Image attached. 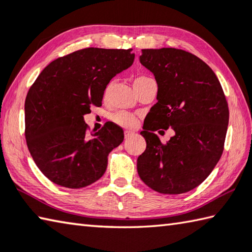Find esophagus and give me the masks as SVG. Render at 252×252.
<instances>
[{
	"instance_id": "obj_1",
	"label": "esophagus",
	"mask_w": 252,
	"mask_h": 252,
	"mask_svg": "<svg viewBox=\"0 0 252 252\" xmlns=\"http://www.w3.org/2000/svg\"><path fill=\"white\" fill-rule=\"evenodd\" d=\"M133 135H134V132H132V131H126L125 132L126 139H129V138H131V136H133Z\"/></svg>"
}]
</instances>
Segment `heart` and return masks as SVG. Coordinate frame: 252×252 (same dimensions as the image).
<instances>
[{
    "mask_svg": "<svg viewBox=\"0 0 252 252\" xmlns=\"http://www.w3.org/2000/svg\"><path fill=\"white\" fill-rule=\"evenodd\" d=\"M145 77H139V78H136L135 80H141V79H144ZM110 89H111V84L108 85V87L106 88V91H104V94H108L110 93ZM112 121L116 123V125L123 126V127H132L135 126L136 120L135 118L132 116L131 113H127L126 111H119L117 113H114L112 116Z\"/></svg>",
    "mask_w": 252,
    "mask_h": 252,
    "instance_id": "b5f03b06",
    "label": "heart"
}]
</instances>
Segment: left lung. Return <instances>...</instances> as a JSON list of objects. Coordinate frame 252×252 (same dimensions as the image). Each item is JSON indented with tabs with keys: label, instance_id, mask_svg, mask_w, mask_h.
Listing matches in <instances>:
<instances>
[{
	"label": "left lung",
	"instance_id": "obj_1",
	"mask_svg": "<svg viewBox=\"0 0 252 252\" xmlns=\"http://www.w3.org/2000/svg\"><path fill=\"white\" fill-rule=\"evenodd\" d=\"M140 63L157 80L158 102L141 131L146 149L136 162L139 176L158 193H186L222 154L229 122L225 94L212 68L185 50L142 49ZM159 127L176 132L165 145L154 133Z\"/></svg>",
	"mask_w": 252,
	"mask_h": 252
}]
</instances>
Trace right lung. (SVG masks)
<instances>
[{
  "label": "right lung",
  "mask_w": 252,
  "mask_h": 252,
  "mask_svg": "<svg viewBox=\"0 0 252 252\" xmlns=\"http://www.w3.org/2000/svg\"><path fill=\"white\" fill-rule=\"evenodd\" d=\"M132 49L85 48L46 66L25 100V138L34 162L49 181L81 189L107 170L108 155L122 143L123 130L108 122L88 131L84 116L101 106L114 76L132 66Z\"/></svg>",
  "instance_id": "add662e5"
}]
</instances>
